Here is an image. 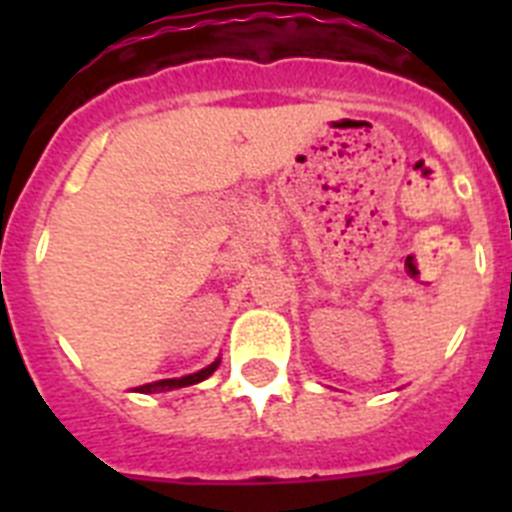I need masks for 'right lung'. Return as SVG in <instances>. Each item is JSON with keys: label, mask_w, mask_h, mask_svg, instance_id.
<instances>
[{"label": "right lung", "mask_w": 512, "mask_h": 512, "mask_svg": "<svg viewBox=\"0 0 512 512\" xmlns=\"http://www.w3.org/2000/svg\"><path fill=\"white\" fill-rule=\"evenodd\" d=\"M217 366H220V359H215L210 366L200 369V372L187 374V377H179V379H158V382L143 384V387H135V392H143V395H153V392H169V390H179V387H189V384L205 382V379L210 377L212 372H215Z\"/></svg>", "instance_id": "obj_1"}]
</instances>
